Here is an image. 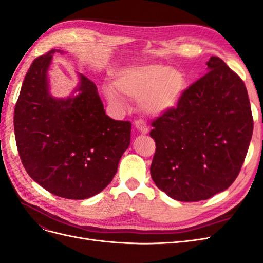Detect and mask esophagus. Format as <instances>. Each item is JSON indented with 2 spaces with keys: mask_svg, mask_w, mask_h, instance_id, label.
<instances>
[{
  "mask_svg": "<svg viewBox=\"0 0 263 263\" xmlns=\"http://www.w3.org/2000/svg\"><path fill=\"white\" fill-rule=\"evenodd\" d=\"M135 127H136V129L139 130L141 134H147L149 132L146 123L142 122V121H136V122H135Z\"/></svg>",
  "mask_w": 263,
  "mask_h": 263,
  "instance_id": "1",
  "label": "esophagus"
}]
</instances>
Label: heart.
<instances>
[{"label": "heart", "mask_w": 263, "mask_h": 263, "mask_svg": "<svg viewBox=\"0 0 263 263\" xmlns=\"http://www.w3.org/2000/svg\"><path fill=\"white\" fill-rule=\"evenodd\" d=\"M113 86L125 97L140 101V106L147 114L159 116L178 106L186 80L177 69L164 65H148L119 72ZM104 94L113 106H123L122 99L113 89L106 87Z\"/></svg>", "instance_id": "heart-1"}]
</instances>
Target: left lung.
Instances as JSON below:
<instances>
[{"label": "left lung", "instance_id": "left-lung-1", "mask_svg": "<svg viewBox=\"0 0 263 263\" xmlns=\"http://www.w3.org/2000/svg\"><path fill=\"white\" fill-rule=\"evenodd\" d=\"M182 94L178 107L153 122L156 185L174 200H208L233 184L253 130L248 92L218 57Z\"/></svg>", "mask_w": 263, "mask_h": 263}]
</instances>
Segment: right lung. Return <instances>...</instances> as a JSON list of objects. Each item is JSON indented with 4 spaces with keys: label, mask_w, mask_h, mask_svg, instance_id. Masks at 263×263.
I'll list each match as a JSON object with an SVG mask.
<instances>
[{
    "label": "right lung",
    "mask_w": 263,
    "mask_h": 263,
    "mask_svg": "<svg viewBox=\"0 0 263 263\" xmlns=\"http://www.w3.org/2000/svg\"><path fill=\"white\" fill-rule=\"evenodd\" d=\"M54 52L34 60L24 79L14 112L17 150L29 177L48 192L84 200L102 192L116 174L130 144V122L105 114L98 87L79 73L65 99L49 92Z\"/></svg>",
    "instance_id": "right-lung-1"
}]
</instances>
